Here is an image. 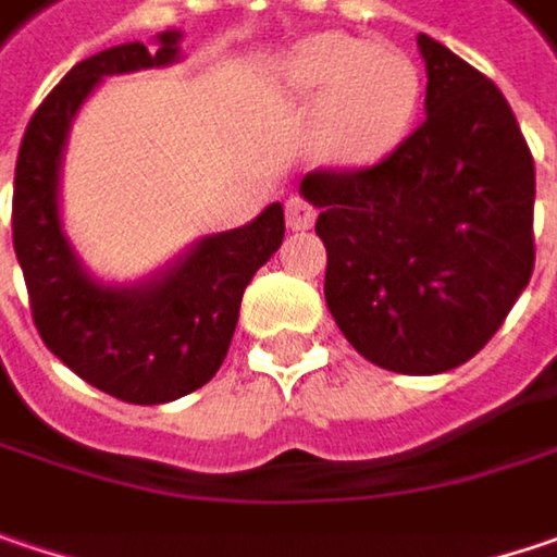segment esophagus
Instances as JSON below:
<instances>
[{
  "label": "esophagus",
  "mask_w": 557,
  "mask_h": 557,
  "mask_svg": "<svg viewBox=\"0 0 557 557\" xmlns=\"http://www.w3.org/2000/svg\"><path fill=\"white\" fill-rule=\"evenodd\" d=\"M285 219H288V227H292V231H307V227H313V221H317V209H313L310 202H304L300 196H292L288 206H285Z\"/></svg>",
  "instance_id": "esophagus-1"
}]
</instances>
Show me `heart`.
I'll return each mask as SVG.
<instances>
[{
  "instance_id": "heart-1",
  "label": "heart",
  "mask_w": 557,
  "mask_h": 557,
  "mask_svg": "<svg viewBox=\"0 0 557 557\" xmlns=\"http://www.w3.org/2000/svg\"><path fill=\"white\" fill-rule=\"evenodd\" d=\"M272 91L300 116L317 113L307 154L323 171H364L389 154L416 113L418 69L396 50L348 34H313L272 72Z\"/></svg>"
}]
</instances>
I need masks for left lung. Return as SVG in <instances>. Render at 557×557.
<instances>
[{
    "mask_svg": "<svg viewBox=\"0 0 557 557\" xmlns=\"http://www.w3.org/2000/svg\"><path fill=\"white\" fill-rule=\"evenodd\" d=\"M424 123L368 171H317L326 307L358 355L444 374L495 336L533 275L536 168L510 103L479 69L418 34Z\"/></svg>",
    "mask_w": 557,
    "mask_h": 557,
    "instance_id": "obj_1",
    "label": "left lung"
}]
</instances>
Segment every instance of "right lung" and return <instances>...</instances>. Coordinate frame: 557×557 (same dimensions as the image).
I'll use <instances>...</instances> for the list:
<instances>
[{"label": "right lung", "mask_w": 557, "mask_h": 557, "mask_svg": "<svg viewBox=\"0 0 557 557\" xmlns=\"http://www.w3.org/2000/svg\"><path fill=\"white\" fill-rule=\"evenodd\" d=\"M183 30H161L72 65L27 123L15 164L12 237L30 313L47 348L103 393L158 406L206 386L234 336L240 300L262 262L282 247L285 212L206 234L139 282H107L75 253L62 224V161L78 110L107 75L180 60Z\"/></svg>", "instance_id": "add662e5"}]
</instances>
